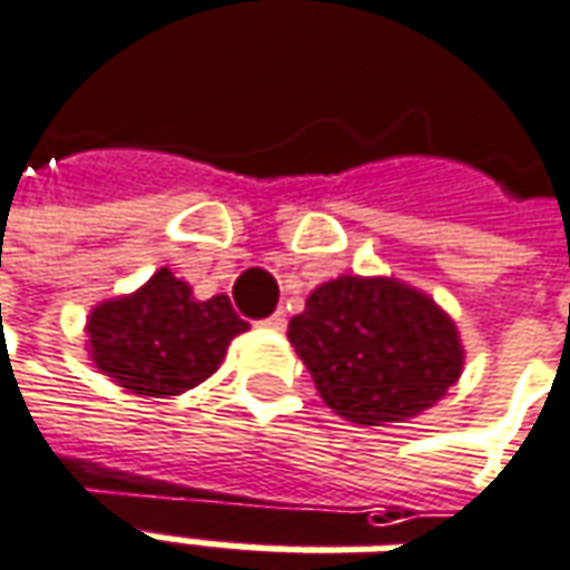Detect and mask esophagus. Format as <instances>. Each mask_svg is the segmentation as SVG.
Returning <instances> with one entry per match:
<instances>
[{
  "instance_id": "1",
  "label": "esophagus",
  "mask_w": 570,
  "mask_h": 570,
  "mask_svg": "<svg viewBox=\"0 0 570 570\" xmlns=\"http://www.w3.org/2000/svg\"><path fill=\"white\" fill-rule=\"evenodd\" d=\"M262 326H265V330H274V333H281V330H286V314L274 312L272 317H265V321H262Z\"/></svg>"
}]
</instances>
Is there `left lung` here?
<instances>
[{
	"mask_svg": "<svg viewBox=\"0 0 570 570\" xmlns=\"http://www.w3.org/2000/svg\"><path fill=\"white\" fill-rule=\"evenodd\" d=\"M286 336L326 407L357 425L420 416L456 385L465 361L451 314L395 277L326 281Z\"/></svg>",
	"mask_w": 570,
	"mask_h": 570,
	"instance_id": "8db88e82",
	"label": "left lung"
}]
</instances>
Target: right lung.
Segmentation results:
<instances>
[{
  "label": "right lung",
  "mask_w": 570,
  "mask_h": 570,
  "mask_svg": "<svg viewBox=\"0 0 570 570\" xmlns=\"http://www.w3.org/2000/svg\"><path fill=\"white\" fill-rule=\"evenodd\" d=\"M249 330L228 296L194 298L185 281L160 268L141 289L107 298L89 314V354L132 395H181L209 380L230 340Z\"/></svg>",
  "instance_id": "obj_1"
}]
</instances>
